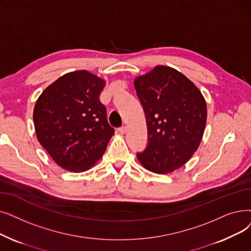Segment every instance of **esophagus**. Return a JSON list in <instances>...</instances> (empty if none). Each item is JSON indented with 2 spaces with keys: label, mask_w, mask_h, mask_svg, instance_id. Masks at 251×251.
Instances as JSON below:
<instances>
[{
  "label": "esophagus",
  "mask_w": 251,
  "mask_h": 251,
  "mask_svg": "<svg viewBox=\"0 0 251 251\" xmlns=\"http://www.w3.org/2000/svg\"><path fill=\"white\" fill-rule=\"evenodd\" d=\"M118 131L121 133V134H125L126 133V131H127V127L126 126H122V127H120L119 129H118Z\"/></svg>",
  "instance_id": "34e87169"
}]
</instances>
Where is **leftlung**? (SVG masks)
<instances>
[{
    "label": "left lung",
    "mask_w": 251,
    "mask_h": 251,
    "mask_svg": "<svg viewBox=\"0 0 251 251\" xmlns=\"http://www.w3.org/2000/svg\"><path fill=\"white\" fill-rule=\"evenodd\" d=\"M134 87L148 128L147 147L136 157L151 172H172L200 145L207 119L204 97L186 75L164 65L136 78Z\"/></svg>",
    "instance_id": "1"
}]
</instances>
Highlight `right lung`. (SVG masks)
I'll return each instance as SVG.
<instances>
[{
	"instance_id": "obj_1",
	"label": "right lung",
	"mask_w": 251,
	"mask_h": 251,
	"mask_svg": "<svg viewBox=\"0 0 251 251\" xmlns=\"http://www.w3.org/2000/svg\"><path fill=\"white\" fill-rule=\"evenodd\" d=\"M104 81L87 71L63 75L43 91L34 108L39 143L57 164L88 170L106 150L115 129L99 96Z\"/></svg>"
}]
</instances>
